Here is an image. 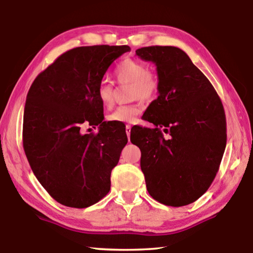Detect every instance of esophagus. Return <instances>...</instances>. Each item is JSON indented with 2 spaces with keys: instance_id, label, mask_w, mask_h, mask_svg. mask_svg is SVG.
Listing matches in <instances>:
<instances>
[{
  "instance_id": "esophagus-1",
  "label": "esophagus",
  "mask_w": 253,
  "mask_h": 253,
  "mask_svg": "<svg viewBox=\"0 0 253 253\" xmlns=\"http://www.w3.org/2000/svg\"><path fill=\"white\" fill-rule=\"evenodd\" d=\"M130 129H131V126L130 125H126V133H127L128 139H129V136H130Z\"/></svg>"
}]
</instances>
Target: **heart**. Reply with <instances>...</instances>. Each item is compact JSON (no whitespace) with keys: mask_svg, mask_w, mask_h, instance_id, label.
I'll use <instances>...</instances> for the list:
<instances>
[{"mask_svg":"<svg viewBox=\"0 0 253 253\" xmlns=\"http://www.w3.org/2000/svg\"><path fill=\"white\" fill-rule=\"evenodd\" d=\"M114 77L120 83L130 84V98H139L142 101H151L159 91V79L153 72L148 71L143 62L135 59H125L117 64L114 70ZM97 97L105 107L114 104V90L110 82L102 81L97 86ZM142 112L140 103H132L129 105L117 107L107 116L110 122L133 123L137 116Z\"/></svg>","mask_w":253,"mask_h":253,"instance_id":"b5f03b06","label":"heart"}]
</instances>
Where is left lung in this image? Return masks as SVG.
<instances>
[{"mask_svg": "<svg viewBox=\"0 0 253 253\" xmlns=\"http://www.w3.org/2000/svg\"><path fill=\"white\" fill-rule=\"evenodd\" d=\"M136 54L156 63L159 79V96L143 118L156 127H141L146 147L133 140L143 148L147 190L165 205H189L209 190L218 172L227 141L224 107L209 79L180 48L143 47Z\"/></svg>", "mask_w": 253, "mask_h": 253, "instance_id": "1", "label": "left lung"}]
</instances>
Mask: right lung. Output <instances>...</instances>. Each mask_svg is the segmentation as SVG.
Wrapping results in <instances>:
<instances>
[{
    "label": "right lung",
    "instance_id": "obj_1",
    "mask_svg": "<svg viewBox=\"0 0 253 253\" xmlns=\"http://www.w3.org/2000/svg\"><path fill=\"white\" fill-rule=\"evenodd\" d=\"M128 46L77 47L35 79L24 110L23 147L35 176L60 204L85 209L111 190V172L127 143L126 132L104 122L97 86ZM83 123L100 125L82 134Z\"/></svg>",
    "mask_w": 253,
    "mask_h": 253
}]
</instances>
